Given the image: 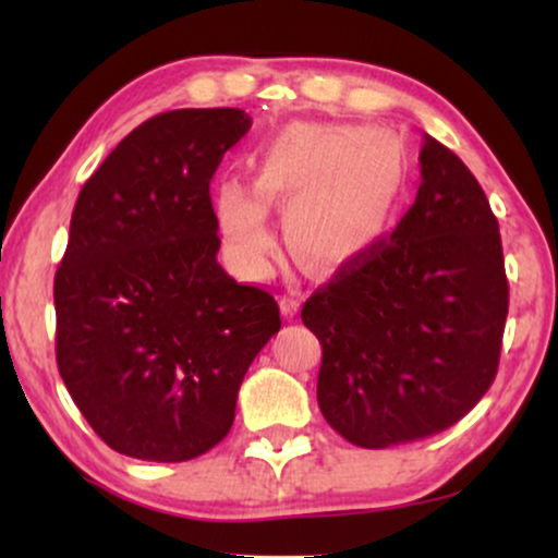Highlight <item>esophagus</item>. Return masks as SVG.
<instances>
[{
  "label": "esophagus",
  "mask_w": 558,
  "mask_h": 558,
  "mask_svg": "<svg viewBox=\"0 0 558 558\" xmlns=\"http://www.w3.org/2000/svg\"><path fill=\"white\" fill-rule=\"evenodd\" d=\"M299 310V296H293V293H288V296H280V312L291 319L293 315H296Z\"/></svg>",
  "instance_id": "obj_1"
}]
</instances>
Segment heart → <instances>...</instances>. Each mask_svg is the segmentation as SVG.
Wrapping results in <instances>:
<instances>
[{"mask_svg":"<svg viewBox=\"0 0 558 558\" xmlns=\"http://www.w3.org/2000/svg\"><path fill=\"white\" fill-rule=\"evenodd\" d=\"M254 189L222 181L215 217L243 270L265 272L275 254L267 204L286 215L293 252L315 265H343L386 233L407 185V157L393 133L367 125H288L254 155Z\"/></svg>","mask_w":558,"mask_h":558,"instance_id":"b5f03b06","label":"heart"}]
</instances>
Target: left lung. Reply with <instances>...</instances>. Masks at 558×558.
I'll use <instances>...</instances> for the list:
<instances>
[{"mask_svg": "<svg viewBox=\"0 0 558 558\" xmlns=\"http://www.w3.org/2000/svg\"><path fill=\"white\" fill-rule=\"evenodd\" d=\"M420 172L390 239L343 262L301 310L323 345L319 412L362 448L457 425L498 373L509 315L498 220L475 175L433 136Z\"/></svg>", "mask_w": 558, "mask_h": 558, "instance_id": "obj_1", "label": "left lung"}]
</instances>
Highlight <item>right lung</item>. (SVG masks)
Segmentation results:
<instances>
[{"label":"right lung","instance_id":"right-lung-1","mask_svg":"<svg viewBox=\"0 0 558 558\" xmlns=\"http://www.w3.org/2000/svg\"><path fill=\"white\" fill-rule=\"evenodd\" d=\"M252 118L233 107L141 123L83 183L54 275L57 367L125 457L189 462L226 438L278 301L217 262L209 196Z\"/></svg>","mask_w":558,"mask_h":558}]
</instances>
